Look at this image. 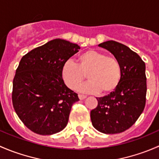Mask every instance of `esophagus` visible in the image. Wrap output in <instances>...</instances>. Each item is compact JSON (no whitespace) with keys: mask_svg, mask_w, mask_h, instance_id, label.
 <instances>
[{"mask_svg":"<svg viewBox=\"0 0 159 159\" xmlns=\"http://www.w3.org/2000/svg\"><path fill=\"white\" fill-rule=\"evenodd\" d=\"M86 97H87V96L84 95V94H78V98H79L80 100H83V99L85 98Z\"/></svg>","mask_w":159,"mask_h":159,"instance_id":"obj_1","label":"esophagus"}]
</instances>
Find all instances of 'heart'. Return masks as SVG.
<instances>
[{
	"mask_svg": "<svg viewBox=\"0 0 159 159\" xmlns=\"http://www.w3.org/2000/svg\"><path fill=\"white\" fill-rule=\"evenodd\" d=\"M78 63L66 61L61 68V76L67 87L78 89L85 78L89 81L81 85L83 92L108 94L116 89L121 77V68L118 58L95 50H88L78 57Z\"/></svg>",
	"mask_w": 159,
	"mask_h": 159,
	"instance_id": "obj_1",
	"label": "heart"
}]
</instances>
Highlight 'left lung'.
<instances>
[{
    "label": "left lung",
    "mask_w": 159,
    "mask_h": 159,
    "mask_svg": "<svg viewBox=\"0 0 159 159\" xmlns=\"http://www.w3.org/2000/svg\"><path fill=\"white\" fill-rule=\"evenodd\" d=\"M119 61L121 77L116 89L96 98L98 106L91 111L93 126L105 134H117L129 129L143 111L146 102L145 64L129 47L115 41L98 44Z\"/></svg>",
    "instance_id": "left-lung-1"
}]
</instances>
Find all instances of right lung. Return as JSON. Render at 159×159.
Segmentation results:
<instances>
[{
  "label": "right lung",
  "instance_id": "right-lung-1",
  "mask_svg": "<svg viewBox=\"0 0 159 159\" xmlns=\"http://www.w3.org/2000/svg\"><path fill=\"white\" fill-rule=\"evenodd\" d=\"M79 49L78 44L54 39L22 57L13 80L12 103L30 131L50 135L66 127L79 98L65 85L61 68Z\"/></svg>",
  "mask_w": 159,
  "mask_h": 159
}]
</instances>
